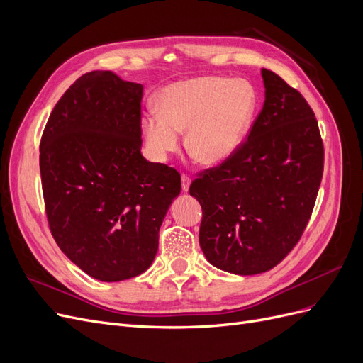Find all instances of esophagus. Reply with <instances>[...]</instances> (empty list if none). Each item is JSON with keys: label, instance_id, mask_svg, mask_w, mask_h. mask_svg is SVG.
Instances as JSON below:
<instances>
[{"label": "esophagus", "instance_id": "1", "mask_svg": "<svg viewBox=\"0 0 363 363\" xmlns=\"http://www.w3.org/2000/svg\"><path fill=\"white\" fill-rule=\"evenodd\" d=\"M189 186H191V177H189V175L183 174L182 175V189H183V192H188Z\"/></svg>", "mask_w": 363, "mask_h": 363}]
</instances>
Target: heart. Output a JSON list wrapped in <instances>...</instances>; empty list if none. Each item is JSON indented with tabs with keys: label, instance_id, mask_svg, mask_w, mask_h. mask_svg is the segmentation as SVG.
Returning a JSON list of instances; mask_svg holds the SVG:
<instances>
[{
	"label": "heart",
	"instance_id": "obj_1",
	"mask_svg": "<svg viewBox=\"0 0 363 363\" xmlns=\"http://www.w3.org/2000/svg\"><path fill=\"white\" fill-rule=\"evenodd\" d=\"M257 96L244 80L195 77L163 87L157 111L142 118V131L151 152L167 159L180 147L206 164L232 157L245 139L256 112Z\"/></svg>",
	"mask_w": 363,
	"mask_h": 363
}]
</instances>
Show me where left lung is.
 I'll list each match as a JSON object with an SVG mask.
<instances>
[{
    "instance_id": "1",
    "label": "left lung",
    "mask_w": 363,
    "mask_h": 363,
    "mask_svg": "<svg viewBox=\"0 0 363 363\" xmlns=\"http://www.w3.org/2000/svg\"><path fill=\"white\" fill-rule=\"evenodd\" d=\"M265 103L232 157L189 188L203 208L200 247L213 267L252 276L286 257L309 223L324 169L315 113L281 77L262 69Z\"/></svg>"
}]
</instances>
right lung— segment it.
<instances>
[{
	"label": "right lung",
	"mask_w": 363,
	"mask_h": 363,
	"mask_svg": "<svg viewBox=\"0 0 363 363\" xmlns=\"http://www.w3.org/2000/svg\"><path fill=\"white\" fill-rule=\"evenodd\" d=\"M144 86L92 71L62 95L40 139L51 235L91 277L121 281L147 271L180 174L140 155Z\"/></svg>",
	"instance_id": "add662e5"
}]
</instances>
